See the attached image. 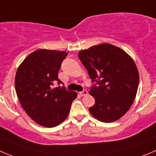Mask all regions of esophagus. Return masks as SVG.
Here are the masks:
<instances>
[{
	"instance_id": "obj_1",
	"label": "esophagus",
	"mask_w": 156,
	"mask_h": 156,
	"mask_svg": "<svg viewBox=\"0 0 156 156\" xmlns=\"http://www.w3.org/2000/svg\"><path fill=\"white\" fill-rule=\"evenodd\" d=\"M79 94L81 96H85L88 94V91H86V90H83V91H81Z\"/></svg>"
}]
</instances>
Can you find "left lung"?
<instances>
[{"label": "left lung", "instance_id": "left-lung-1", "mask_svg": "<svg viewBox=\"0 0 156 156\" xmlns=\"http://www.w3.org/2000/svg\"><path fill=\"white\" fill-rule=\"evenodd\" d=\"M78 55L96 82L89 91L95 99L90 113L102 122L117 121L129 111L137 93L139 75L135 62L125 51L106 43L80 51Z\"/></svg>", "mask_w": 156, "mask_h": 156}]
</instances>
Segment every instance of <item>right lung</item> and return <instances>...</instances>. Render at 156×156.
Returning <instances> with one entry per match:
<instances>
[{
	"instance_id": "right-lung-1",
	"label": "right lung",
	"mask_w": 156,
	"mask_h": 156,
	"mask_svg": "<svg viewBox=\"0 0 156 156\" xmlns=\"http://www.w3.org/2000/svg\"><path fill=\"white\" fill-rule=\"evenodd\" d=\"M68 52L38 49L32 52L18 67L15 75L17 98L25 112L37 124L47 128L58 126L69 114L75 91L65 87L52 88L58 71Z\"/></svg>"
}]
</instances>
